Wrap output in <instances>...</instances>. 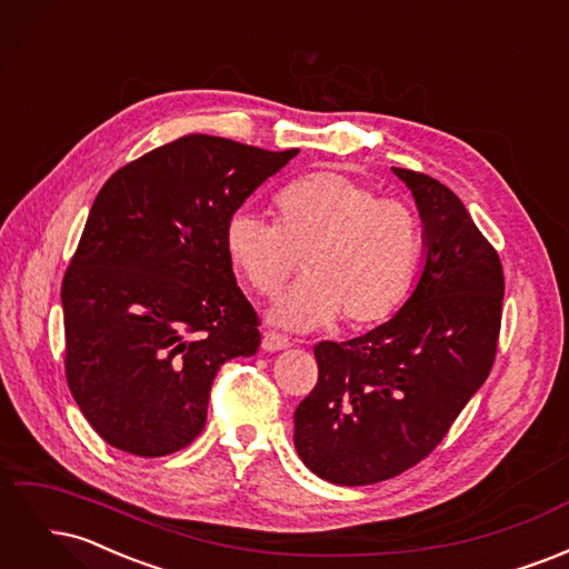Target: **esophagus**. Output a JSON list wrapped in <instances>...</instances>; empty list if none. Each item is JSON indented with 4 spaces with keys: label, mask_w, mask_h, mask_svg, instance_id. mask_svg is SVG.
I'll return each instance as SVG.
<instances>
[{
    "label": "esophagus",
    "mask_w": 569,
    "mask_h": 569,
    "mask_svg": "<svg viewBox=\"0 0 569 569\" xmlns=\"http://www.w3.org/2000/svg\"><path fill=\"white\" fill-rule=\"evenodd\" d=\"M289 347V339L284 335H278V332H266L263 339H261V349L263 351H282Z\"/></svg>",
    "instance_id": "1"
}]
</instances>
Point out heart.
Wrapping results in <instances>:
<instances>
[{
    "label": "heart",
    "instance_id": "obj_1",
    "mask_svg": "<svg viewBox=\"0 0 569 569\" xmlns=\"http://www.w3.org/2000/svg\"><path fill=\"white\" fill-rule=\"evenodd\" d=\"M274 211L278 226L237 211L222 237L234 270L263 297L278 295L301 258L306 274L272 303V325L306 332L341 313L363 327L399 311L420 261L418 222L403 203L320 170L287 184Z\"/></svg>",
    "mask_w": 569,
    "mask_h": 569
}]
</instances>
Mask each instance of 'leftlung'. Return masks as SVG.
I'll return each mask as SVG.
<instances>
[{"instance_id":"8db88e82","label":"left lung","mask_w":569,"mask_h":569,"mask_svg":"<svg viewBox=\"0 0 569 569\" xmlns=\"http://www.w3.org/2000/svg\"><path fill=\"white\" fill-rule=\"evenodd\" d=\"M422 220V268L385 325L320 341L318 385L295 412L303 465L341 487L391 479L437 449L493 366L503 268L439 180L391 168Z\"/></svg>"}]
</instances>
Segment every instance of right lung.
Wrapping results in <instances>:
<instances>
[{"label": "right lung", "instance_id": "1", "mask_svg": "<svg viewBox=\"0 0 569 569\" xmlns=\"http://www.w3.org/2000/svg\"><path fill=\"white\" fill-rule=\"evenodd\" d=\"M297 153L187 134L99 189L61 303L68 387L113 449H184L206 425L220 366L258 351V318L222 237Z\"/></svg>", "mask_w": 569, "mask_h": 569}]
</instances>
